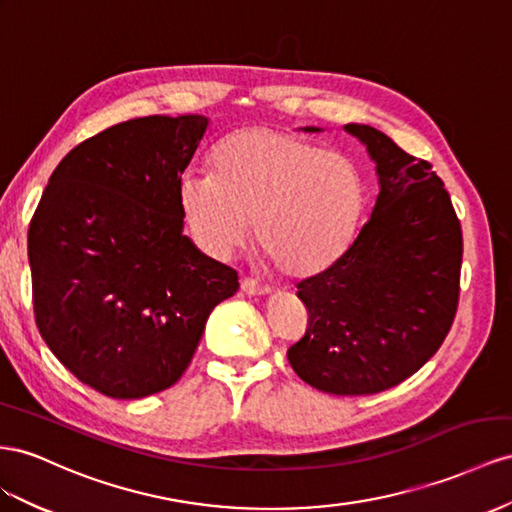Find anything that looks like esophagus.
Masks as SVG:
<instances>
[{"mask_svg":"<svg viewBox=\"0 0 512 512\" xmlns=\"http://www.w3.org/2000/svg\"><path fill=\"white\" fill-rule=\"evenodd\" d=\"M241 290H243L245 295H269V293H271L269 286L260 284V282L252 280V278H245V280L241 282Z\"/></svg>","mask_w":512,"mask_h":512,"instance_id":"34e87169","label":"esophagus"}]
</instances>
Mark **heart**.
Listing matches in <instances>:
<instances>
[{"instance_id": "1", "label": "heart", "mask_w": 512, "mask_h": 512, "mask_svg": "<svg viewBox=\"0 0 512 512\" xmlns=\"http://www.w3.org/2000/svg\"><path fill=\"white\" fill-rule=\"evenodd\" d=\"M178 202L206 254L228 258L250 237L273 267L308 278L353 241L366 202L357 163L295 133L250 127L228 135L211 155V176H185Z\"/></svg>"}]
</instances>
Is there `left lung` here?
I'll list each match as a JSON object with an SVG mask.
<instances>
[{"label":"left lung","mask_w":512,"mask_h":512,"mask_svg":"<svg viewBox=\"0 0 512 512\" xmlns=\"http://www.w3.org/2000/svg\"><path fill=\"white\" fill-rule=\"evenodd\" d=\"M344 131L366 146L379 196L349 250L297 284L310 325L286 355L312 388L362 396L394 388L441 347L457 312L463 237L431 165L368 124Z\"/></svg>","instance_id":"8db88e82"}]
</instances>
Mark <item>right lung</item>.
<instances>
[{
	"instance_id": "obj_1",
	"label": "right lung",
	"mask_w": 512,
	"mask_h": 512,
	"mask_svg": "<svg viewBox=\"0 0 512 512\" xmlns=\"http://www.w3.org/2000/svg\"><path fill=\"white\" fill-rule=\"evenodd\" d=\"M200 114L120 122L49 178L27 232L34 314L51 353L109 398L181 379L239 275L183 232L178 183L209 129Z\"/></svg>"
}]
</instances>
